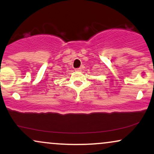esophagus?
Returning <instances> with one entry per match:
<instances>
[{
	"label": "esophagus",
	"mask_w": 154,
	"mask_h": 154,
	"mask_svg": "<svg viewBox=\"0 0 154 154\" xmlns=\"http://www.w3.org/2000/svg\"><path fill=\"white\" fill-rule=\"evenodd\" d=\"M75 71H77V72H81V71H82V69H81V68H77V69H76Z\"/></svg>",
	"instance_id": "34e87169"
}]
</instances>
